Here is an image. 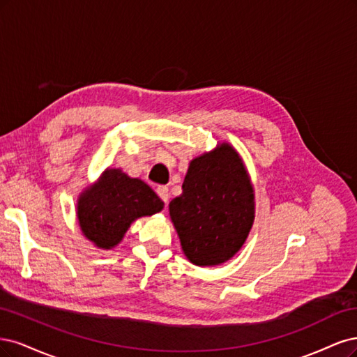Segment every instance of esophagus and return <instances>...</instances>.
<instances>
[{"instance_id": "esophagus-1", "label": "esophagus", "mask_w": 357, "mask_h": 357, "mask_svg": "<svg viewBox=\"0 0 357 357\" xmlns=\"http://www.w3.org/2000/svg\"><path fill=\"white\" fill-rule=\"evenodd\" d=\"M157 194H158V197L162 199L165 203H167L169 202V197H170V194H169V188L167 187H165V185H162V187H157Z\"/></svg>"}]
</instances>
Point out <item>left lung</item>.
Masks as SVG:
<instances>
[{
  "label": "left lung",
  "instance_id": "obj_1",
  "mask_svg": "<svg viewBox=\"0 0 357 357\" xmlns=\"http://www.w3.org/2000/svg\"><path fill=\"white\" fill-rule=\"evenodd\" d=\"M169 215L194 266H221L237 254L255 221V191L231 144L220 142L191 160Z\"/></svg>",
  "mask_w": 357,
  "mask_h": 357
}]
</instances>
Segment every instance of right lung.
<instances>
[{"label":"right lung","instance_id":"1","mask_svg":"<svg viewBox=\"0 0 357 357\" xmlns=\"http://www.w3.org/2000/svg\"><path fill=\"white\" fill-rule=\"evenodd\" d=\"M163 206L142 179L108 167L79 192L75 209L83 236L96 248L109 250L120 243L132 222L162 212Z\"/></svg>","mask_w":357,"mask_h":357}]
</instances>
